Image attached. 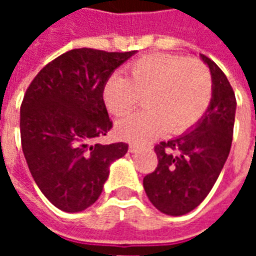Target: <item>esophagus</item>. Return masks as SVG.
<instances>
[{
  "label": "esophagus",
  "mask_w": 256,
  "mask_h": 256,
  "mask_svg": "<svg viewBox=\"0 0 256 256\" xmlns=\"http://www.w3.org/2000/svg\"><path fill=\"white\" fill-rule=\"evenodd\" d=\"M140 150H142V146H141V145L132 144L128 146V152H132V154H137Z\"/></svg>",
  "instance_id": "34e87169"
}]
</instances>
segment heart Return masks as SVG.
Returning a JSON list of instances; mask_svg holds the SVG:
<instances>
[{
    "mask_svg": "<svg viewBox=\"0 0 256 256\" xmlns=\"http://www.w3.org/2000/svg\"><path fill=\"white\" fill-rule=\"evenodd\" d=\"M145 97L146 111L119 120L116 133L130 142H148L170 132L181 134L203 118L212 98L208 68L194 58L150 54L112 75L102 86L106 110L124 116Z\"/></svg>",
    "mask_w": 256,
    "mask_h": 256,
    "instance_id": "1",
    "label": "heart"
}]
</instances>
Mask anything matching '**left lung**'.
Here are the masks:
<instances>
[{"label":"left lung","instance_id":"obj_1","mask_svg":"<svg viewBox=\"0 0 256 256\" xmlns=\"http://www.w3.org/2000/svg\"><path fill=\"white\" fill-rule=\"evenodd\" d=\"M212 79V98L203 118L186 133L155 146L158 167L144 177L150 203L160 212L180 216L203 202L229 156L236 97L226 75L200 54Z\"/></svg>","mask_w":256,"mask_h":256}]
</instances>
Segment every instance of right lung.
<instances>
[{
  "mask_svg": "<svg viewBox=\"0 0 256 256\" xmlns=\"http://www.w3.org/2000/svg\"><path fill=\"white\" fill-rule=\"evenodd\" d=\"M136 54L72 49L42 68L20 108L22 148L45 198L66 212L84 211L100 198L110 166L128 144L93 141L112 128L102 86Z\"/></svg>",
  "mask_w": 256,
  "mask_h": 256,
  "instance_id": "add662e5",
  "label": "right lung"
}]
</instances>
